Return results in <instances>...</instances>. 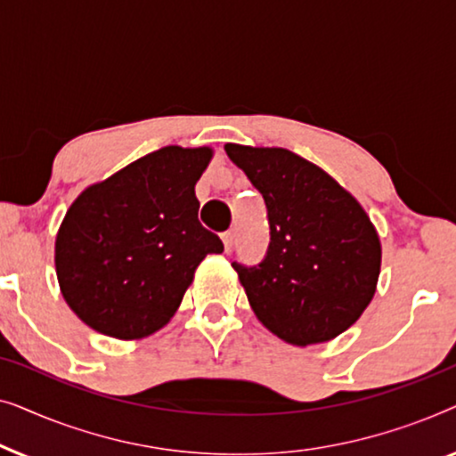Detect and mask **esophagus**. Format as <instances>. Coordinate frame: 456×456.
Listing matches in <instances>:
<instances>
[{"label": "esophagus", "instance_id": "esophagus-1", "mask_svg": "<svg viewBox=\"0 0 456 456\" xmlns=\"http://www.w3.org/2000/svg\"><path fill=\"white\" fill-rule=\"evenodd\" d=\"M222 242H224V247H226V251H230V247H232V242H234V234L230 232H222Z\"/></svg>", "mask_w": 456, "mask_h": 456}]
</instances>
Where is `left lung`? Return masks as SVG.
<instances>
[{"label": "left lung", "mask_w": 456, "mask_h": 456, "mask_svg": "<svg viewBox=\"0 0 456 456\" xmlns=\"http://www.w3.org/2000/svg\"><path fill=\"white\" fill-rule=\"evenodd\" d=\"M224 149L264 195L270 222L265 259L232 264L255 315L289 345L336 338L376 295L382 245L370 216L328 172L289 149Z\"/></svg>", "instance_id": "8db88e82"}]
</instances>
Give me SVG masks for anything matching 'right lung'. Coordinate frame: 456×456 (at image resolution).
Here are the masks:
<instances>
[{
    "instance_id": "obj_1",
    "label": "right lung",
    "mask_w": 456,
    "mask_h": 456,
    "mask_svg": "<svg viewBox=\"0 0 456 456\" xmlns=\"http://www.w3.org/2000/svg\"><path fill=\"white\" fill-rule=\"evenodd\" d=\"M211 158V147H161L74 199L55 236V273L80 322L141 340L172 320L199 264L224 251L197 217L195 184Z\"/></svg>"
}]
</instances>
